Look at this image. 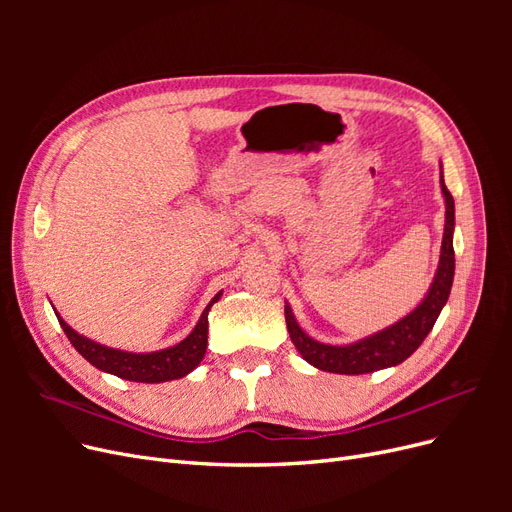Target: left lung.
<instances>
[{"label": "left lung", "instance_id": "8db88e82", "mask_svg": "<svg viewBox=\"0 0 512 512\" xmlns=\"http://www.w3.org/2000/svg\"><path fill=\"white\" fill-rule=\"evenodd\" d=\"M440 185L446 203V222H444V237H442V250L436 277H433L431 288L421 305L414 307L412 312L401 318L399 322L391 324L374 335H369L359 342L348 346H331L316 342L309 337L299 322L294 320L292 309L286 303V327L294 348L301 352L303 359L322 371H331V374H346V376H359L371 374L384 367L399 365L406 361L408 356L423 344V339L436 324L442 307L451 294L453 277H455V250H453V230H455V200L451 192L446 190L444 177L440 175Z\"/></svg>", "mask_w": 512, "mask_h": 512}]
</instances>
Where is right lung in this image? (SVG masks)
Returning a JSON list of instances; mask_svg holds the SVG:
<instances>
[{"mask_svg":"<svg viewBox=\"0 0 512 512\" xmlns=\"http://www.w3.org/2000/svg\"><path fill=\"white\" fill-rule=\"evenodd\" d=\"M222 292L215 294L211 303L205 307L203 316L196 322L194 331L179 342L177 346H170L166 350L158 352H147V354H136V352H123L117 348L102 346L94 339H87L76 333L72 327L61 320L57 314V320L64 329L70 344L79 350L83 359H87L91 365L106 371V374H113L117 378L130 380V382H168L188 376L190 371L203 361L207 352V329H209V309L213 303H218Z\"/></svg>","mask_w":512,"mask_h":512,"instance_id":"add662e5","label":"right lung"}]
</instances>
